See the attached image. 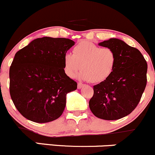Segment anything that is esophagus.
<instances>
[{
  "mask_svg": "<svg viewBox=\"0 0 155 155\" xmlns=\"http://www.w3.org/2000/svg\"><path fill=\"white\" fill-rule=\"evenodd\" d=\"M84 84H81V83H78V89H81L82 87H84Z\"/></svg>",
  "mask_w": 155,
  "mask_h": 155,
  "instance_id": "esophagus-1",
  "label": "esophagus"
}]
</instances>
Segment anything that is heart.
<instances>
[{
    "mask_svg": "<svg viewBox=\"0 0 155 155\" xmlns=\"http://www.w3.org/2000/svg\"><path fill=\"white\" fill-rule=\"evenodd\" d=\"M116 55L110 48H101L89 42H81L72 49V54L63 57V68L68 77L73 78L80 69L78 78L92 83H101L113 72Z\"/></svg>",
    "mask_w": 155,
    "mask_h": 155,
    "instance_id": "obj_1",
    "label": "heart"
}]
</instances>
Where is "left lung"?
<instances>
[{
	"instance_id": "obj_1",
	"label": "left lung",
	"mask_w": 155,
	"mask_h": 155,
	"mask_svg": "<svg viewBox=\"0 0 155 155\" xmlns=\"http://www.w3.org/2000/svg\"><path fill=\"white\" fill-rule=\"evenodd\" d=\"M110 48L116 63L110 75L93 87L89 102L92 113L105 120H116L130 114L136 108L147 83V63L138 49L112 38L98 43Z\"/></svg>"
}]
</instances>
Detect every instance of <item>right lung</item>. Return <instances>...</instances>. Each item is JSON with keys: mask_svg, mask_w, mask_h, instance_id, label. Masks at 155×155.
Here are the masks:
<instances>
[{"mask_svg": "<svg viewBox=\"0 0 155 155\" xmlns=\"http://www.w3.org/2000/svg\"><path fill=\"white\" fill-rule=\"evenodd\" d=\"M74 45L69 39L45 36L15 54L9 68V93L28 120L45 123L63 114L66 95L78 85L63 68V57Z\"/></svg>", "mask_w": 155, "mask_h": 155, "instance_id": "obj_1", "label": "right lung"}]
</instances>
